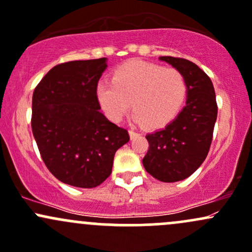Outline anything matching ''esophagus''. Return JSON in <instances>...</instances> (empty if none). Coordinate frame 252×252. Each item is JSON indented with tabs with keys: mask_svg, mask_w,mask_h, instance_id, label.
Returning <instances> with one entry per match:
<instances>
[{
	"mask_svg": "<svg viewBox=\"0 0 252 252\" xmlns=\"http://www.w3.org/2000/svg\"><path fill=\"white\" fill-rule=\"evenodd\" d=\"M137 136H138V133L134 131V129H129V137H131L132 139H133V138H136Z\"/></svg>",
	"mask_w": 252,
	"mask_h": 252,
	"instance_id": "1",
	"label": "esophagus"
}]
</instances>
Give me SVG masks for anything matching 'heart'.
Returning <instances> with one entry per match:
<instances>
[{
    "label": "heart",
    "instance_id": "heart-1",
    "mask_svg": "<svg viewBox=\"0 0 252 252\" xmlns=\"http://www.w3.org/2000/svg\"><path fill=\"white\" fill-rule=\"evenodd\" d=\"M188 94L185 75L177 68L140 60L116 68L113 80H99L96 96L105 115L120 121L131 108L147 127H162L179 113Z\"/></svg>",
    "mask_w": 252,
    "mask_h": 252
}]
</instances>
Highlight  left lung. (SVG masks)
I'll return each instance as SVG.
<instances>
[{"label": "left lung", "mask_w": 252, "mask_h": 252, "mask_svg": "<svg viewBox=\"0 0 252 252\" xmlns=\"http://www.w3.org/2000/svg\"><path fill=\"white\" fill-rule=\"evenodd\" d=\"M159 60L185 75L188 98L172 123L147 134L149 150L143 158V166L155 179L174 183L190 177L207 158L218 104L212 80L196 63L172 56H161Z\"/></svg>", "instance_id": "1"}]
</instances>
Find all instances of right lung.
I'll return each instance as SVG.
<instances>
[{"instance_id": "obj_1", "label": "right lung", "mask_w": 252, "mask_h": 252, "mask_svg": "<svg viewBox=\"0 0 252 252\" xmlns=\"http://www.w3.org/2000/svg\"><path fill=\"white\" fill-rule=\"evenodd\" d=\"M107 59L53 67L32 96V133L51 174L75 188L101 185L114 155L129 140L127 129L102 114L96 86Z\"/></svg>"}]
</instances>
